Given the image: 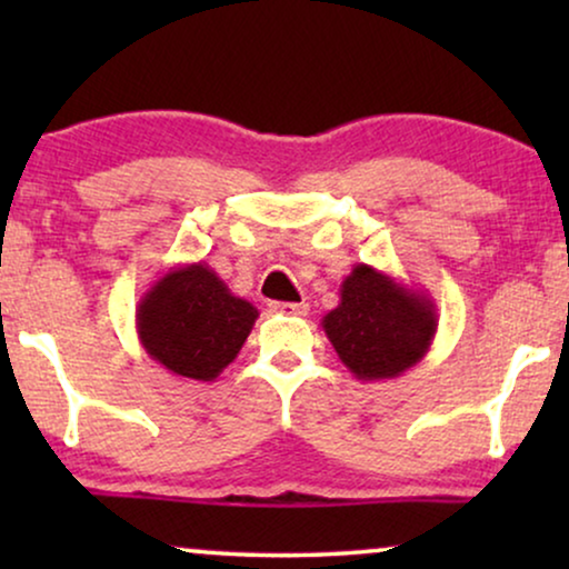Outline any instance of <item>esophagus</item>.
Listing matches in <instances>:
<instances>
[{
	"label": "esophagus",
	"mask_w": 569,
	"mask_h": 569,
	"mask_svg": "<svg viewBox=\"0 0 569 569\" xmlns=\"http://www.w3.org/2000/svg\"><path fill=\"white\" fill-rule=\"evenodd\" d=\"M269 308L279 316H308V302H269Z\"/></svg>",
	"instance_id": "obj_1"
}]
</instances>
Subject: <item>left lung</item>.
Listing matches in <instances>:
<instances>
[{
	"instance_id": "obj_1",
	"label": "left lung",
	"mask_w": 569,
	"mask_h": 569,
	"mask_svg": "<svg viewBox=\"0 0 569 569\" xmlns=\"http://www.w3.org/2000/svg\"><path fill=\"white\" fill-rule=\"evenodd\" d=\"M323 331L357 380H388L422 362L438 331L432 298L370 263H355Z\"/></svg>"
}]
</instances>
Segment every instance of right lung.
Masks as SVG:
<instances>
[{
  "instance_id": "add662e5",
  "label": "right lung",
  "mask_w": 569,
  "mask_h": 569,
  "mask_svg": "<svg viewBox=\"0 0 569 569\" xmlns=\"http://www.w3.org/2000/svg\"><path fill=\"white\" fill-rule=\"evenodd\" d=\"M259 310L204 261L173 267L142 295L137 337L154 362L189 380H214L246 345Z\"/></svg>"
}]
</instances>
